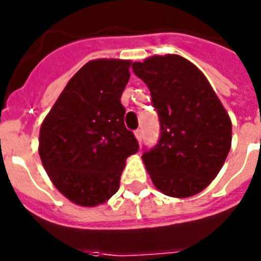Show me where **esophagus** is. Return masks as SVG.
I'll return each instance as SVG.
<instances>
[{
  "instance_id": "1",
  "label": "esophagus",
  "mask_w": 261,
  "mask_h": 261,
  "mask_svg": "<svg viewBox=\"0 0 261 261\" xmlns=\"http://www.w3.org/2000/svg\"><path fill=\"white\" fill-rule=\"evenodd\" d=\"M134 135H135V138H137V141H138V142H141V141H142V130H135Z\"/></svg>"
}]
</instances>
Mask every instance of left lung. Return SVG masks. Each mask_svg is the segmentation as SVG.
<instances>
[{"label": "left lung", "instance_id": "left-lung-1", "mask_svg": "<svg viewBox=\"0 0 261 261\" xmlns=\"http://www.w3.org/2000/svg\"><path fill=\"white\" fill-rule=\"evenodd\" d=\"M159 112L161 134L142 160L155 188L188 198L210 184L230 150L231 122L202 71L180 55L133 63Z\"/></svg>", "mask_w": 261, "mask_h": 261}]
</instances>
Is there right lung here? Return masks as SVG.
I'll return each instance as SVG.
<instances>
[{"label": "right lung", "mask_w": 261, "mask_h": 261, "mask_svg": "<svg viewBox=\"0 0 261 261\" xmlns=\"http://www.w3.org/2000/svg\"><path fill=\"white\" fill-rule=\"evenodd\" d=\"M130 61L94 59L67 83L40 127L39 155L57 190L80 206L116 194L126 159L139 149L120 97Z\"/></svg>", "instance_id": "1"}]
</instances>
